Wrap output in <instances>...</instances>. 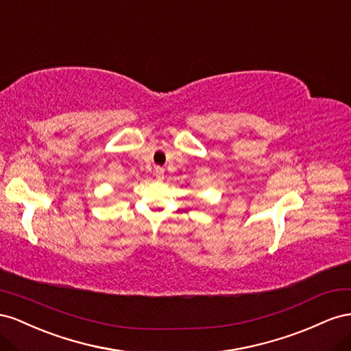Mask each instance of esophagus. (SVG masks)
Listing matches in <instances>:
<instances>
[{
    "mask_svg": "<svg viewBox=\"0 0 351 351\" xmlns=\"http://www.w3.org/2000/svg\"><path fill=\"white\" fill-rule=\"evenodd\" d=\"M154 172H156V179H157V181H163V179H165V169L157 166Z\"/></svg>",
    "mask_w": 351,
    "mask_h": 351,
    "instance_id": "esophagus-1",
    "label": "esophagus"
}]
</instances>
